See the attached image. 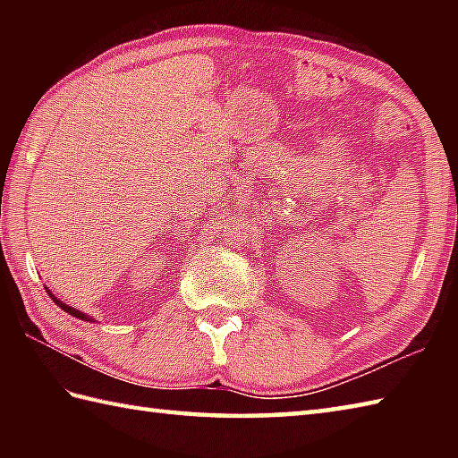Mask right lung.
Returning a JSON list of instances; mask_svg holds the SVG:
<instances>
[{
	"mask_svg": "<svg viewBox=\"0 0 458 458\" xmlns=\"http://www.w3.org/2000/svg\"><path fill=\"white\" fill-rule=\"evenodd\" d=\"M48 295H51V291H48ZM53 297V301H55V303L58 305V307H61L63 310H66V313H71L72 317H76V318H81V320H90V317L89 315H84V313H81V310H76V309H72V307H68V305H64L63 303V301H58L55 295H51Z\"/></svg>",
	"mask_w": 458,
	"mask_h": 458,
	"instance_id": "1",
	"label": "right lung"
}]
</instances>
